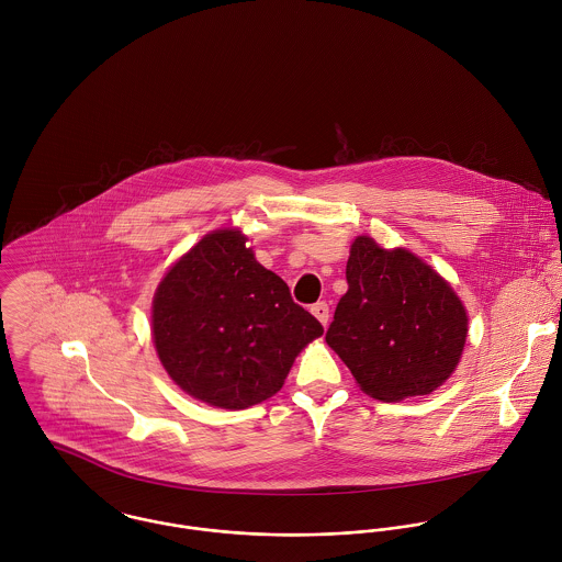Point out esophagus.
<instances>
[{"label":"esophagus","instance_id":"1","mask_svg":"<svg viewBox=\"0 0 562 562\" xmlns=\"http://www.w3.org/2000/svg\"><path fill=\"white\" fill-rule=\"evenodd\" d=\"M312 314L322 322V326H326L328 324V305L322 301V303H316L314 307H312Z\"/></svg>","mask_w":562,"mask_h":562}]
</instances>
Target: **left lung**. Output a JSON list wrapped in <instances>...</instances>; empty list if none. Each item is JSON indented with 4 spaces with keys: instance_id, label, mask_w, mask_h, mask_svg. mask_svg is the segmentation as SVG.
Here are the masks:
<instances>
[{
    "instance_id": "8db88e82",
    "label": "left lung",
    "mask_w": 562,
    "mask_h": 562,
    "mask_svg": "<svg viewBox=\"0 0 562 562\" xmlns=\"http://www.w3.org/2000/svg\"><path fill=\"white\" fill-rule=\"evenodd\" d=\"M346 281L326 344L359 387L398 402L443 385L468 339V312L450 283L411 250L368 236L350 246Z\"/></svg>"
}]
</instances>
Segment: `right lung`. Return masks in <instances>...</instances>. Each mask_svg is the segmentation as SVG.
<instances>
[{
  "mask_svg": "<svg viewBox=\"0 0 562 562\" xmlns=\"http://www.w3.org/2000/svg\"><path fill=\"white\" fill-rule=\"evenodd\" d=\"M151 333L168 376L192 398L240 411L274 396L324 333L238 229L196 241L161 279Z\"/></svg>",
  "mask_w": 562,
  "mask_h": 562,
  "instance_id": "obj_1",
  "label": "right lung"
}]
</instances>
